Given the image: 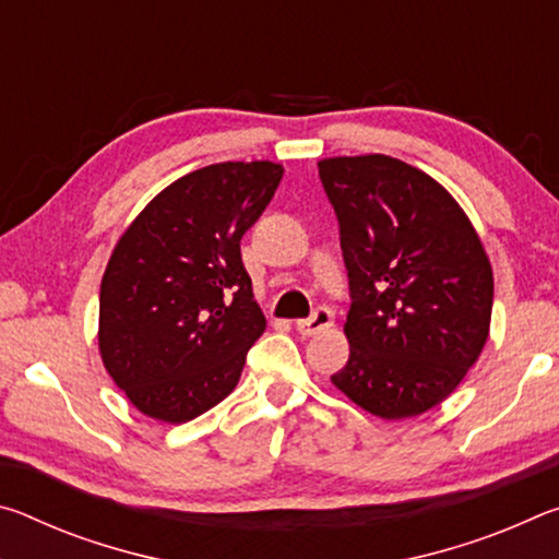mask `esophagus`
I'll use <instances>...</instances> for the list:
<instances>
[{
  "mask_svg": "<svg viewBox=\"0 0 559 559\" xmlns=\"http://www.w3.org/2000/svg\"><path fill=\"white\" fill-rule=\"evenodd\" d=\"M335 325V313L330 308H318L310 318L296 320V330L300 335H320Z\"/></svg>",
  "mask_w": 559,
  "mask_h": 559,
  "instance_id": "34e87169",
  "label": "esophagus"
}]
</instances>
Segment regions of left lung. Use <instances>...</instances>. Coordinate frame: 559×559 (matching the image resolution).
Listing matches in <instances>:
<instances>
[{"instance_id": "8db88e82", "label": "left lung", "mask_w": 559, "mask_h": 559, "mask_svg": "<svg viewBox=\"0 0 559 559\" xmlns=\"http://www.w3.org/2000/svg\"><path fill=\"white\" fill-rule=\"evenodd\" d=\"M349 278V359L330 377L359 409L409 419L456 390L484 353L493 269L447 187L390 155L318 163Z\"/></svg>"}]
</instances>
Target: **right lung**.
Wrapping results in <instances>:
<instances>
[{"label":"right lung","instance_id":"add662e5","mask_svg":"<svg viewBox=\"0 0 559 559\" xmlns=\"http://www.w3.org/2000/svg\"><path fill=\"white\" fill-rule=\"evenodd\" d=\"M281 177L269 159L194 169L122 231L100 281L98 349L140 414L185 424L234 392L266 330L239 243Z\"/></svg>","mask_w":559,"mask_h":559}]
</instances>
